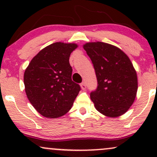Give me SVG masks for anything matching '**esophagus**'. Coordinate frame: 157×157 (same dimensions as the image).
Returning <instances> with one entry per match:
<instances>
[{
    "mask_svg": "<svg viewBox=\"0 0 157 157\" xmlns=\"http://www.w3.org/2000/svg\"><path fill=\"white\" fill-rule=\"evenodd\" d=\"M80 86H81V88H82V90H85L86 89V84L85 82H82V83L80 84Z\"/></svg>",
    "mask_w": 157,
    "mask_h": 157,
    "instance_id": "obj_1",
    "label": "esophagus"
}]
</instances>
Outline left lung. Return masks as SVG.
Instances as JSON below:
<instances>
[{
    "instance_id": "1",
    "label": "left lung",
    "mask_w": 157,
    "mask_h": 157,
    "mask_svg": "<svg viewBox=\"0 0 157 157\" xmlns=\"http://www.w3.org/2000/svg\"><path fill=\"white\" fill-rule=\"evenodd\" d=\"M83 48L96 74L97 87L90 94L96 109L110 117L125 113L137 91V76L130 59L119 48L105 43H88Z\"/></svg>"
}]
</instances>
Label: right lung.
Listing matches in <instances>:
<instances>
[{"instance_id": "right-lung-1", "label": "right lung", "mask_w": 157, "mask_h": 157, "mask_svg": "<svg viewBox=\"0 0 157 157\" xmlns=\"http://www.w3.org/2000/svg\"><path fill=\"white\" fill-rule=\"evenodd\" d=\"M75 44L57 42L46 46L31 60L24 73L29 100L41 115L57 118L66 113L81 90L71 80L69 57Z\"/></svg>"}]
</instances>
